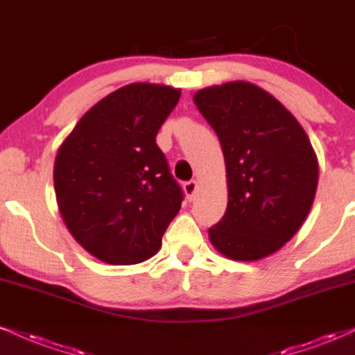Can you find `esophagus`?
Masks as SVG:
<instances>
[{
	"mask_svg": "<svg viewBox=\"0 0 355 355\" xmlns=\"http://www.w3.org/2000/svg\"><path fill=\"white\" fill-rule=\"evenodd\" d=\"M196 189H198V183H196L195 180L183 183V191H185L187 198H189V200H193V196L196 193Z\"/></svg>",
	"mask_w": 355,
	"mask_h": 355,
	"instance_id": "34e87169",
	"label": "esophagus"
}]
</instances>
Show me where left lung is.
Wrapping results in <instances>:
<instances>
[{
    "label": "left lung",
    "instance_id": "8db88e82",
    "mask_svg": "<svg viewBox=\"0 0 355 355\" xmlns=\"http://www.w3.org/2000/svg\"><path fill=\"white\" fill-rule=\"evenodd\" d=\"M193 102L218 135L228 205L208 230L211 245L236 261L266 258L288 243L313 207L318 159L293 114L258 85L205 87Z\"/></svg>",
    "mask_w": 355,
    "mask_h": 355
}]
</instances>
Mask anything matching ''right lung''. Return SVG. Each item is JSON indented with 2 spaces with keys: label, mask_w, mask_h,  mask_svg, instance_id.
<instances>
[{
  "label": "right lung",
  "mask_w": 355,
  "mask_h": 355,
  "mask_svg": "<svg viewBox=\"0 0 355 355\" xmlns=\"http://www.w3.org/2000/svg\"><path fill=\"white\" fill-rule=\"evenodd\" d=\"M180 89L123 85L83 115L59 147L54 189L76 241L109 264H137L160 250L183 191L155 142Z\"/></svg>",
  "instance_id": "1"
}]
</instances>
